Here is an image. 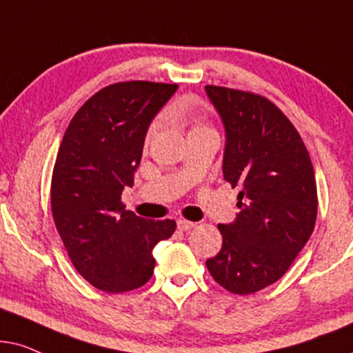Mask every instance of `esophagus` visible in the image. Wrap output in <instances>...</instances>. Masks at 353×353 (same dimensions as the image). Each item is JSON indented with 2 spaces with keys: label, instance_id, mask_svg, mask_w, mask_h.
I'll return each mask as SVG.
<instances>
[{
  "label": "esophagus",
  "instance_id": "obj_1",
  "mask_svg": "<svg viewBox=\"0 0 353 353\" xmlns=\"http://www.w3.org/2000/svg\"><path fill=\"white\" fill-rule=\"evenodd\" d=\"M196 223H194V221H187V219H179L177 221V228L181 229V231H189V229L195 228Z\"/></svg>",
  "mask_w": 353,
  "mask_h": 353
}]
</instances>
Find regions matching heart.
Returning a JSON list of instances; mask_svg holds the SVG:
<instances>
[{
  "label": "heart",
  "mask_w": 353,
  "mask_h": 353,
  "mask_svg": "<svg viewBox=\"0 0 353 353\" xmlns=\"http://www.w3.org/2000/svg\"><path fill=\"white\" fill-rule=\"evenodd\" d=\"M205 125L201 124L200 121H196V119H194L192 121V129H190V132H194V130H199V129H203ZM157 132H158V122H154V124H152V128L148 129V134H147V140H152L154 135H157Z\"/></svg>",
  "instance_id": "b5f03b06"
}]
</instances>
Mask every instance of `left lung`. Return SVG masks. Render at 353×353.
I'll return each instance as SVG.
<instances>
[{
	"label": "left lung",
	"instance_id": "1",
	"mask_svg": "<svg viewBox=\"0 0 353 353\" xmlns=\"http://www.w3.org/2000/svg\"><path fill=\"white\" fill-rule=\"evenodd\" d=\"M223 119L224 181L239 189L241 211L219 224L223 247L206 260L225 290L248 295L283 278L312 236L316 181L302 137L283 111L252 92L206 85Z\"/></svg>",
	"mask_w": 353,
	"mask_h": 353
}]
</instances>
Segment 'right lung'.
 Here are the masks:
<instances>
[{"mask_svg": "<svg viewBox=\"0 0 353 353\" xmlns=\"http://www.w3.org/2000/svg\"><path fill=\"white\" fill-rule=\"evenodd\" d=\"M177 83L132 81L101 88L83 103L59 145L51 177V213L83 279L108 294L142 288L154 270L153 248L176 221H148L125 210L150 122Z\"/></svg>", "mask_w": 353, "mask_h": 353, "instance_id": "right-lung-1", "label": "right lung"}]
</instances>
